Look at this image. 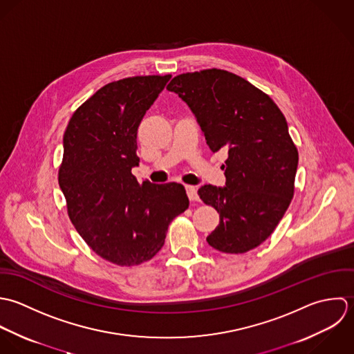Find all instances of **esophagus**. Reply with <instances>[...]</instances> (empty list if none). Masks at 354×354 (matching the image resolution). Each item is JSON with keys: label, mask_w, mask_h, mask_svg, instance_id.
<instances>
[{"label": "esophagus", "mask_w": 354, "mask_h": 354, "mask_svg": "<svg viewBox=\"0 0 354 354\" xmlns=\"http://www.w3.org/2000/svg\"><path fill=\"white\" fill-rule=\"evenodd\" d=\"M186 193L190 201H197L198 200V194H197V189L194 186H186Z\"/></svg>", "instance_id": "34e87169"}]
</instances>
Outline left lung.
<instances>
[{
  "mask_svg": "<svg viewBox=\"0 0 354 354\" xmlns=\"http://www.w3.org/2000/svg\"><path fill=\"white\" fill-rule=\"evenodd\" d=\"M192 109L209 149H225V186L204 185L200 198L220 214L208 243L239 254L263 243L294 196L298 151L277 104L224 70L187 72L167 86Z\"/></svg>",
  "mask_w": 354,
  "mask_h": 354,
  "instance_id": "obj_1",
  "label": "left lung"
}]
</instances>
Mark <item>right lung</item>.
I'll use <instances>...</instances> for the list:
<instances>
[{
    "label": "right lung",
    "instance_id": "obj_1",
    "mask_svg": "<svg viewBox=\"0 0 354 354\" xmlns=\"http://www.w3.org/2000/svg\"><path fill=\"white\" fill-rule=\"evenodd\" d=\"M171 75L133 76L101 87L72 115L64 133L59 185L79 235L122 267L153 259L169 223L189 208L180 183H140L137 133Z\"/></svg>",
    "mask_w": 354,
    "mask_h": 354
}]
</instances>
